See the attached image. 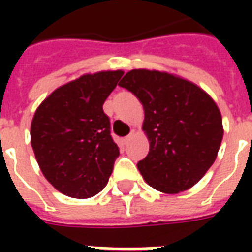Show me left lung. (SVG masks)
<instances>
[{"label": "left lung", "mask_w": 252, "mask_h": 252, "mask_svg": "<svg viewBox=\"0 0 252 252\" xmlns=\"http://www.w3.org/2000/svg\"><path fill=\"white\" fill-rule=\"evenodd\" d=\"M124 72L86 74L47 97L31 126L41 173L62 194L90 198L104 189L120 155L102 105Z\"/></svg>", "instance_id": "1"}]
</instances>
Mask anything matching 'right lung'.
<instances>
[{
    "label": "right lung",
    "mask_w": 252,
    "mask_h": 252,
    "mask_svg": "<svg viewBox=\"0 0 252 252\" xmlns=\"http://www.w3.org/2000/svg\"><path fill=\"white\" fill-rule=\"evenodd\" d=\"M144 109L147 157L137 163L144 181L167 194L194 186L209 170L222 139L220 112L193 83L167 72L132 70L121 79Z\"/></svg>",
    "instance_id": "obj_1"
}]
</instances>
